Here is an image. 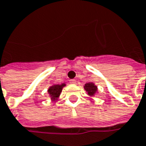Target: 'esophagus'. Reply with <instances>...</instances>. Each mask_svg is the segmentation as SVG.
Segmentation results:
<instances>
[{
  "instance_id": "obj_1",
  "label": "esophagus",
  "mask_w": 146,
  "mask_h": 146,
  "mask_svg": "<svg viewBox=\"0 0 146 146\" xmlns=\"http://www.w3.org/2000/svg\"><path fill=\"white\" fill-rule=\"evenodd\" d=\"M70 83H71V84H75L76 83V80L75 79H71L70 80Z\"/></svg>"
}]
</instances>
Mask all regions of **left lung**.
<instances>
[{
    "label": "left lung",
    "mask_w": 146,
    "mask_h": 146,
    "mask_svg": "<svg viewBox=\"0 0 146 146\" xmlns=\"http://www.w3.org/2000/svg\"><path fill=\"white\" fill-rule=\"evenodd\" d=\"M84 89L87 92V94L90 96H94L95 93L98 91L97 86L94 85L93 83H87L84 86Z\"/></svg>",
    "instance_id": "left-lung-1"
}]
</instances>
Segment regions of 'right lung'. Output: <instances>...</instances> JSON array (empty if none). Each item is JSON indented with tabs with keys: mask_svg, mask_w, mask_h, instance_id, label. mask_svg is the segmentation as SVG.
I'll use <instances>...</instances> for the list:
<instances>
[{
	"mask_svg": "<svg viewBox=\"0 0 146 146\" xmlns=\"http://www.w3.org/2000/svg\"><path fill=\"white\" fill-rule=\"evenodd\" d=\"M63 86H65V83H63V84H57V85H53V86H50L49 89H48V92L50 97H51V99L52 100H56L57 98H59L60 93L62 91V89H63Z\"/></svg>",
	"mask_w": 146,
	"mask_h": 146,
	"instance_id": "obj_1",
	"label": "right lung"
}]
</instances>
